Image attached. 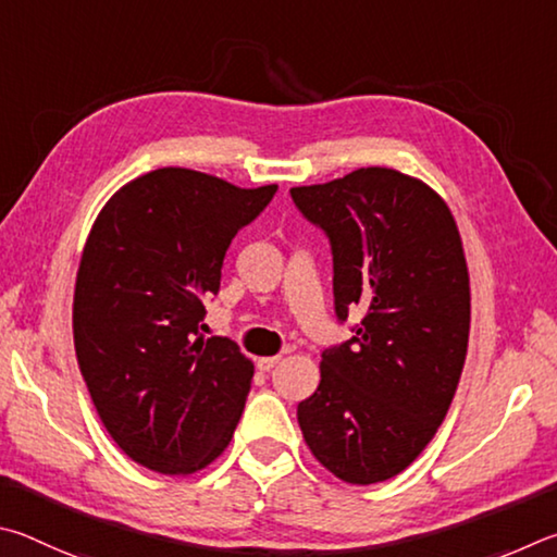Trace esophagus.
Listing matches in <instances>:
<instances>
[{
	"instance_id": "esophagus-1",
	"label": "esophagus",
	"mask_w": 557,
	"mask_h": 557,
	"mask_svg": "<svg viewBox=\"0 0 557 557\" xmlns=\"http://www.w3.org/2000/svg\"><path fill=\"white\" fill-rule=\"evenodd\" d=\"M278 359L281 357H261V359H257V367L261 369V372H271V369L278 364Z\"/></svg>"
}]
</instances>
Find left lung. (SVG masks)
<instances>
[{"label": "left lung", "instance_id": "1", "mask_svg": "<svg viewBox=\"0 0 557 557\" xmlns=\"http://www.w3.org/2000/svg\"><path fill=\"white\" fill-rule=\"evenodd\" d=\"M333 249L335 315L362 308L352 337L327 347L298 423L315 460L349 484L404 472L433 441L470 339V273L450 208L394 169H357L290 188Z\"/></svg>", "mask_w": 557, "mask_h": 557}]
</instances>
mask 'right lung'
I'll return each instance as SVG.
<instances>
[{"instance_id": "1", "label": "right lung", "mask_w": 557, "mask_h": 557, "mask_svg": "<svg viewBox=\"0 0 557 557\" xmlns=\"http://www.w3.org/2000/svg\"><path fill=\"white\" fill-rule=\"evenodd\" d=\"M278 185L159 169L116 190L90 230L73 298L75 355L107 433L134 462L190 474L230 445L253 364L200 335L222 261Z\"/></svg>"}]
</instances>
